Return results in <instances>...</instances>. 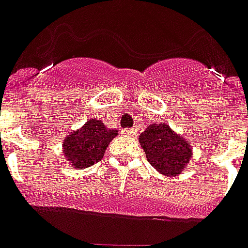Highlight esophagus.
I'll list each match as a JSON object with an SVG mask.
<instances>
[{
    "label": "esophagus",
    "instance_id": "1",
    "mask_svg": "<svg viewBox=\"0 0 248 248\" xmlns=\"http://www.w3.org/2000/svg\"><path fill=\"white\" fill-rule=\"evenodd\" d=\"M124 136L134 137L137 134V129H136V127H131V129H124Z\"/></svg>",
    "mask_w": 248,
    "mask_h": 248
}]
</instances>
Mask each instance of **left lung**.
I'll use <instances>...</instances> for the list:
<instances>
[{
    "label": "left lung",
    "mask_w": 248,
    "mask_h": 248,
    "mask_svg": "<svg viewBox=\"0 0 248 248\" xmlns=\"http://www.w3.org/2000/svg\"><path fill=\"white\" fill-rule=\"evenodd\" d=\"M138 141L149 164L164 176L176 177L192 160V148L181 134L166 124H150Z\"/></svg>",
    "instance_id": "obj_1"
}]
</instances>
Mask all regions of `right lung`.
I'll return each instance as SVG.
<instances>
[{
    "label": "right lung",
    "instance_id": "right-lung-1",
    "mask_svg": "<svg viewBox=\"0 0 248 248\" xmlns=\"http://www.w3.org/2000/svg\"><path fill=\"white\" fill-rule=\"evenodd\" d=\"M118 130L107 129L99 119H90L80 129L63 140V154L75 169H84L99 162Z\"/></svg>",
    "mask_w": 248,
    "mask_h": 248
}]
</instances>
